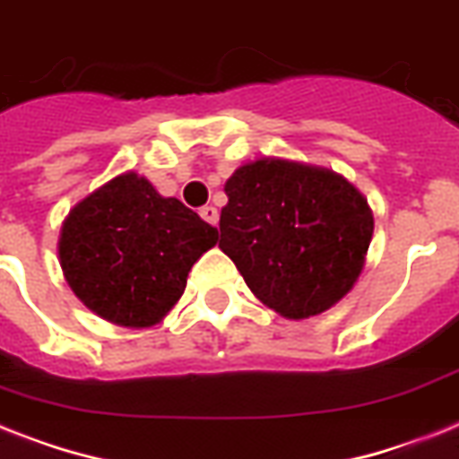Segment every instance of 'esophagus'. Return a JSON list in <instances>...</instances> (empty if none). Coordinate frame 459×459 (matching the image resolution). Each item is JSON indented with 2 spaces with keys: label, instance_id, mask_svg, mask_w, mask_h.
Here are the masks:
<instances>
[{
  "label": "esophagus",
  "instance_id": "34e87169",
  "mask_svg": "<svg viewBox=\"0 0 459 459\" xmlns=\"http://www.w3.org/2000/svg\"><path fill=\"white\" fill-rule=\"evenodd\" d=\"M200 217H203L207 223H212V226H217L219 212L214 210V207H203V210H200Z\"/></svg>",
  "mask_w": 459,
  "mask_h": 459
}]
</instances>
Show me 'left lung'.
<instances>
[{
  "mask_svg": "<svg viewBox=\"0 0 459 459\" xmlns=\"http://www.w3.org/2000/svg\"><path fill=\"white\" fill-rule=\"evenodd\" d=\"M223 191L219 247L262 304L307 320L351 292L375 219L349 178L299 160L256 158L238 167Z\"/></svg>",
  "mask_w": 459,
  "mask_h": 459,
  "instance_id": "1",
  "label": "left lung"
}]
</instances>
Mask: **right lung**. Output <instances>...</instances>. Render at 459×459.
Masks as SVG:
<instances>
[{
    "mask_svg": "<svg viewBox=\"0 0 459 459\" xmlns=\"http://www.w3.org/2000/svg\"><path fill=\"white\" fill-rule=\"evenodd\" d=\"M219 230L136 171H122L68 212L58 264L74 297L108 323L158 325Z\"/></svg>",
    "mask_w": 459,
    "mask_h": 459,
    "instance_id": "1",
    "label": "right lung"
}]
</instances>
